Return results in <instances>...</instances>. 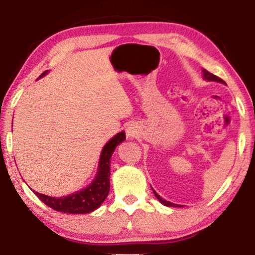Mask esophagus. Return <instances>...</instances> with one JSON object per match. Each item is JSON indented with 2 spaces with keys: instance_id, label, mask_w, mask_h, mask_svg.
<instances>
[{
  "instance_id": "obj_1",
  "label": "esophagus",
  "mask_w": 255,
  "mask_h": 255,
  "mask_svg": "<svg viewBox=\"0 0 255 255\" xmlns=\"http://www.w3.org/2000/svg\"><path fill=\"white\" fill-rule=\"evenodd\" d=\"M128 135H132V134H133V131H132L131 130V128H128Z\"/></svg>"
}]
</instances>
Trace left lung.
<instances>
[{
	"mask_svg": "<svg viewBox=\"0 0 255 255\" xmlns=\"http://www.w3.org/2000/svg\"><path fill=\"white\" fill-rule=\"evenodd\" d=\"M203 78H204L205 80H208V81H217V82H222V83H224V81H223V80H222L221 78H218V76H216V75H214V74H211L210 72H208V71H207V69H203ZM153 193H154L155 197L158 198V200H159L160 202H161V203H162L163 205H166V207H179V208H181V205H179V204L170 203V202L166 201V200H163V198L160 197L159 195L156 194L154 190H153Z\"/></svg>",
	"mask_w": 255,
	"mask_h": 255,
	"instance_id": "left-lung-1",
	"label": "left lung"
}]
</instances>
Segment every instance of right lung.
Returning a JSON list of instances; mask_svg holds the SVG:
<instances>
[{"label":"right lung","mask_w":255,"mask_h":255,"mask_svg":"<svg viewBox=\"0 0 255 255\" xmlns=\"http://www.w3.org/2000/svg\"><path fill=\"white\" fill-rule=\"evenodd\" d=\"M45 71L39 78L46 74ZM125 140V132H120L113 139H110L101 152L99 162V170L95 180L85 189L76 191L66 197H51L44 194H39L33 190L41 202L55 211L66 212V214H89L96 210L106 200L110 189V162L111 155L115 148Z\"/></svg>","instance_id":"add662e5"}]
</instances>
